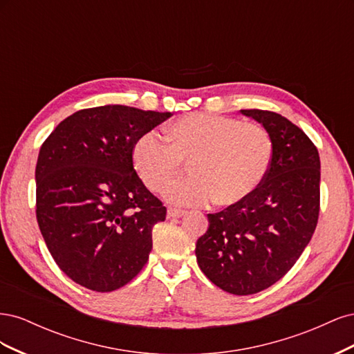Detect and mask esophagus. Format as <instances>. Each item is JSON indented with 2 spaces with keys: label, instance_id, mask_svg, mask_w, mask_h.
Returning <instances> with one entry per match:
<instances>
[{
  "label": "esophagus",
  "instance_id": "esophagus-1",
  "mask_svg": "<svg viewBox=\"0 0 354 354\" xmlns=\"http://www.w3.org/2000/svg\"><path fill=\"white\" fill-rule=\"evenodd\" d=\"M185 214H186V211L174 208V207H168V209H167L168 218H178V217H181V216H185Z\"/></svg>",
  "mask_w": 354,
  "mask_h": 354
}]
</instances>
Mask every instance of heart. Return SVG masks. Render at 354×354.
Returning <instances> with one entry per match:
<instances>
[{
    "instance_id": "1",
    "label": "heart",
    "mask_w": 354,
    "mask_h": 354,
    "mask_svg": "<svg viewBox=\"0 0 354 354\" xmlns=\"http://www.w3.org/2000/svg\"><path fill=\"white\" fill-rule=\"evenodd\" d=\"M165 140L153 131L138 137L133 165L149 190L160 192L187 162L191 177L164 190L165 199L177 205H205L214 199L229 207L243 201L263 183L273 156L263 125L203 112L171 122Z\"/></svg>"
}]
</instances>
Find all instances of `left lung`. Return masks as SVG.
I'll return each mask as SVG.
<instances>
[{
	"label": "left lung",
	"instance_id": "obj_1",
	"mask_svg": "<svg viewBox=\"0 0 354 354\" xmlns=\"http://www.w3.org/2000/svg\"><path fill=\"white\" fill-rule=\"evenodd\" d=\"M241 112L270 134V168L248 198L208 214L209 226L195 254L214 285L251 295L291 270L312 239L320 209V159L313 142L285 116L260 109Z\"/></svg>",
	"mask_w": 354,
	"mask_h": 354
}]
</instances>
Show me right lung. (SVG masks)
Returning <instances> with one entry per match:
<instances>
[{
  "instance_id": "right-lung-1",
  "label": "right lung",
  "mask_w": 354,
  "mask_h": 354,
  "mask_svg": "<svg viewBox=\"0 0 354 354\" xmlns=\"http://www.w3.org/2000/svg\"><path fill=\"white\" fill-rule=\"evenodd\" d=\"M171 116L122 104L75 112L42 143L35 168L37 221L60 270L111 292L140 273L167 208L133 165V146Z\"/></svg>"
}]
</instances>
